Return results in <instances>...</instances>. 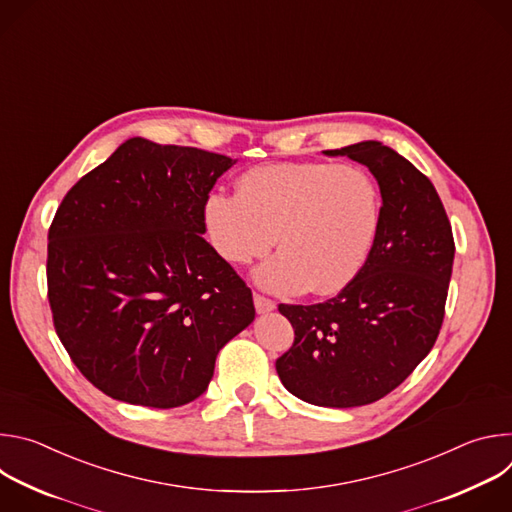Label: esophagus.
Listing matches in <instances>:
<instances>
[{
	"label": "esophagus",
	"instance_id": "obj_1",
	"mask_svg": "<svg viewBox=\"0 0 512 512\" xmlns=\"http://www.w3.org/2000/svg\"><path fill=\"white\" fill-rule=\"evenodd\" d=\"M253 304H255L257 314H269V312L275 310V302H271V300H267V298H263L259 294L253 296Z\"/></svg>",
	"mask_w": 512,
	"mask_h": 512
}]
</instances>
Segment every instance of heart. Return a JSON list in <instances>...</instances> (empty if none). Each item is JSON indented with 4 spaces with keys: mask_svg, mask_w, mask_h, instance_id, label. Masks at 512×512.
Here are the masks:
<instances>
[{
    "mask_svg": "<svg viewBox=\"0 0 512 512\" xmlns=\"http://www.w3.org/2000/svg\"><path fill=\"white\" fill-rule=\"evenodd\" d=\"M381 214V192L367 170L273 162L241 174L237 194L210 192L202 227L214 253L231 265L267 255L277 241L281 251L255 269L259 287L336 296L367 265Z\"/></svg>",
    "mask_w": 512,
    "mask_h": 512,
    "instance_id": "1",
    "label": "heart"
}]
</instances>
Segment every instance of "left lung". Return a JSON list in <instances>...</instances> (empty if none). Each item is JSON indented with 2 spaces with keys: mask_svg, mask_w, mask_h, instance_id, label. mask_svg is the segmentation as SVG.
Listing matches in <instances>:
<instances>
[{
  "mask_svg": "<svg viewBox=\"0 0 512 512\" xmlns=\"http://www.w3.org/2000/svg\"><path fill=\"white\" fill-rule=\"evenodd\" d=\"M324 154L371 170L383 198L381 231L367 265L336 298L279 306L296 338L275 369L298 399L346 409L379 401L429 354L456 247L433 184L401 154L375 139Z\"/></svg>",
  "mask_w": 512,
  "mask_h": 512,
  "instance_id": "left-lung-1",
  "label": "left lung"
}]
</instances>
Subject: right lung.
<instances>
[{"instance_id": "obj_1", "label": "right lung", "mask_w": 512, "mask_h": 512, "mask_svg": "<svg viewBox=\"0 0 512 512\" xmlns=\"http://www.w3.org/2000/svg\"><path fill=\"white\" fill-rule=\"evenodd\" d=\"M235 164L131 137L58 206L46 263L54 328L105 395L186 405L255 320L251 289L202 239V202Z\"/></svg>"}]
</instances>
